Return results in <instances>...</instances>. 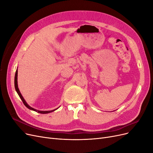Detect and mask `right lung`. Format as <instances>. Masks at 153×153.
<instances>
[{
  "label": "right lung",
  "instance_id": "obj_1",
  "mask_svg": "<svg viewBox=\"0 0 153 153\" xmlns=\"http://www.w3.org/2000/svg\"><path fill=\"white\" fill-rule=\"evenodd\" d=\"M17 76H18V70L16 69V73H15V89H16V92H17L18 94L19 95L20 98H21L22 101H23V103H24V104L25 105V106H26V107H27V108L30 109V110L36 111V112H38V113H40V114H48V113H50V112H53V111H54V110L57 109H57H55V110H50V111H39V110H36V109H34V108H33L30 107V106L26 103V101H25V100L24 99V98H23V96H22V94H21V93H20V91H19V89H18V82H17Z\"/></svg>",
  "mask_w": 153,
  "mask_h": 153
}]
</instances>
